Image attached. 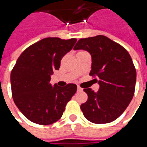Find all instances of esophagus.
<instances>
[{
  "label": "esophagus",
  "instance_id": "esophagus-1",
  "mask_svg": "<svg viewBox=\"0 0 147 147\" xmlns=\"http://www.w3.org/2000/svg\"><path fill=\"white\" fill-rule=\"evenodd\" d=\"M78 92H82V91H83V89H82L81 87H79V86H78Z\"/></svg>",
  "mask_w": 147,
  "mask_h": 147
}]
</instances>
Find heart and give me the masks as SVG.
Segmentation results:
<instances>
[{"instance_id":"obj_1","label":"heart","mask_w":147,"mask_h":147,"mask_svg":"<svg viewBox=\"0 0 147 147\" xmlns=\"http://www.w3.org/2000/svg\"><path fill=\"white\" fill-rule=\"evenodd\" d=\"M80 52H82V51H80ZM80 52H78V53H80Z\"/></svg>"}]
</instances>
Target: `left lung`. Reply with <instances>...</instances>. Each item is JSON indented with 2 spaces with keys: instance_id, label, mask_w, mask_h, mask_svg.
<instances>
[{
  "instance_id": "1",
  "label": "left lung",
  "mask_w": 147,
  "mask_h": 147,
  "mask_svg": "<svg viewBox=\"0 0 147 147\" xmlns=\"http://www.w3.org/2000/svg\"><path fill=\"white\" fill-rule=\"evenodd\" d=\"M74 50H84L92 57L90 76L100 88H85L88 100L81 105L88 121L101 124L114 121L125 111L135 93L136 70L129 53L105 35L81 38Z\"/></svg>"
}]
</instances>
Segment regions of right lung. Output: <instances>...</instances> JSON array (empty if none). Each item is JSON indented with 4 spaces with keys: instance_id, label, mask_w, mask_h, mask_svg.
I'll list each match as a JSON object with an SVG mask.
<instances>
[{
    "instance_id": "1",
    "label": "right lung",
    "mask_w": 147,
    "mask_h": 147,
    "mask_svg": "<svg viewBox=\"0 0 147 147\" xmlns=\"http://www.w3.org/2000/svg\"><path fill=\"white\" fill-rule=\"evenodd\" d=\"M76 42V38H43L28 47L17 59L10 78L12 98L30 121L40 125L58 121L77 92L75 84L59 87L50 83L53 71L59 69L62 57Z\"/></svg>"
}]
</instances>
